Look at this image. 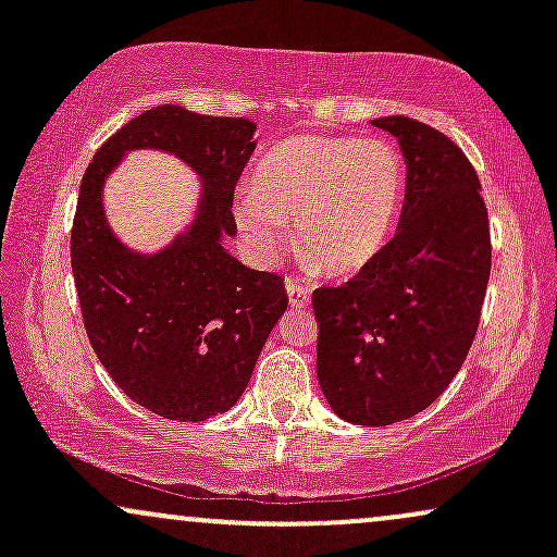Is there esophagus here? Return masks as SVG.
Segmentation results:
<instances>
[{"label": "esophagus", "mask_w": 557, "mask_h": 557, "mask_svg": "<svg viewBox=\"0 0 557 557\" xmlns=\"http://www.w3.org/2000/svg\"><path fill=\"white\" fill-rule=\"evenodd\" d=\"M285 287H287V298H290L293 309H306V306L311 304V287L309 285L298 283V280H287Z\"/></svg>", "instance_id": "1"}]
</instances>
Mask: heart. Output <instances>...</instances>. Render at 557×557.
I'll return each mask as SVG.
<instances>
[{"label":"heart","instance_id":"b5f03b06","mask_svg":"<svg viewBox=\"0 0 557 557\" xmlns=\"http://www.w3.org/2000/svg\"><path fill=\"white\" fill-rule=\"evenodd\" d=\"M406 164L385 138L296 136L277 144L240 190L235 222L274 253L296 222L300 259L322 274H350L385 248L398 222Z\"/></svg>","mask_w":557,"mask_h":557}]
</instances>
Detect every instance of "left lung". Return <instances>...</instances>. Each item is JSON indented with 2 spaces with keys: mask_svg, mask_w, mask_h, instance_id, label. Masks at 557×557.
Wrapping results in <instances>:
<instances>
[{
  "mask_svg": "<svg viewBox=\"0 0 557 557\" xmlns=\"http://www.w3.org/2000/svg\"><path fill=\"white\" fill-rule=\"evenodd\" d=\"M398 140L406 198L393 240L354 280L311 296L317 376L337 417L387 426L432 406L474 343L490 220L466 154L419 120H372Z\"/></svg>",
  "mask_w": 557,
  "mask_h": 557,
  "instance_id": "obj_1",
  "label": "left lung"
}]
</instances>
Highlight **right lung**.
Wrapping results in <instances>:
<instances>
[{
  "instance_id": "obj_1",
  "label": "right lung",
  "mask_w": 557,
  "mask_h": 557,
  "mask_svg": "<svg viewBox=\"0 0 557 557\" xmlns=\"http://www.w3.org/2000/svg\"><path fill=\"white\" fill-rule=\"evenodd\" d=\"M257 125L175 104L138 114L83 175L70 257L83 324L101 367L138 406L172 421L225 413L287 309L283 277L230 257L233 194ZM177 156L202 181L195 222L157 255L127 249L103 214V183L127 150Z\"/></svg>"
}]
</instances>
